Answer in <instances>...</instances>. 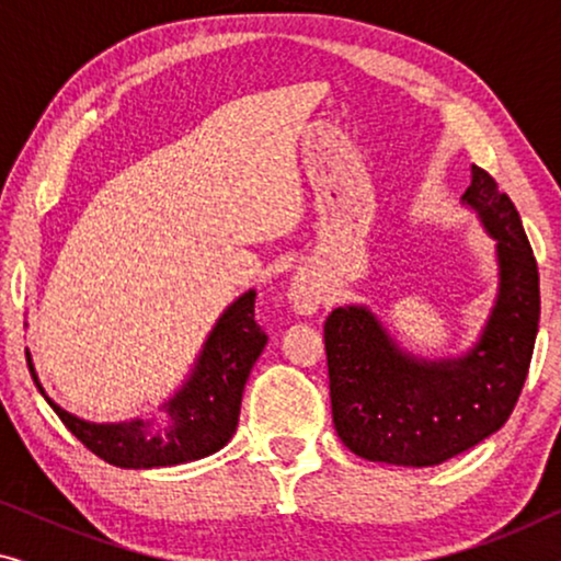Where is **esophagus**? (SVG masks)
I'll use <instances>...</instances> for the list:
<instances>
[{"instance_id":"1","label":"esophagus","mask_w":561,"mask_h":561,"mask_svg":"<svg viewBox=\"0 0 561 561\" xmlns=\"http://www.w3.org/2000/svg\"><path fill=\"white\" fill-rule=\"evenodd\" d=\"M288 301L294 306V311L301 313V317H311V313H317L321 301H324V288H321L317 273L311 271L298 273L294 283H290Z\"/></svg>"}]
</instances>
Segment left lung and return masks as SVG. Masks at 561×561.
I'll use <instances>...</instances> for the list:
<instances>
[{"label":"left lung","mask_w":561,"mask_h":561,"mask_svg":"<svg viewBox=\"0 0 561 561\" xmlns=\"http://www.w3.org/2000/svg\"><path fill=\"white\" fill-rule=\"evenodd\" d=\"M465 202L497 240L501 290L470 355L426 363L398 350L363 306L324 321L334 428L373 462L428 467L474 447L513 413L539 332V267L516 206L480 165Z\"/></svg>","instance_id":"8db88e82"}]
</instances>
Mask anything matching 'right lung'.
I'll use <instances>...</instances> for the list:
<instances>
[{
    "label": "right lung",
    "mask_w": 561,
    "mask_h": 561,
    "mask_svg": "<svg viewBox=\"0 0 561 561\" xmlns=\"http://www.w3.org/2000/svg\"><path fill=\"white\" fill-rule=\"evenodd\" d=\"M265 344L267 334L255 321V290H248L221 313L186 386L158 416L125 424H89L71 416L45 396L30 357L27 367L37 390L83 447L114 467L148 470L209 457L232 439L244 382Z\"/></svg>",
    "instance_id": "1"
}]
</instances>
